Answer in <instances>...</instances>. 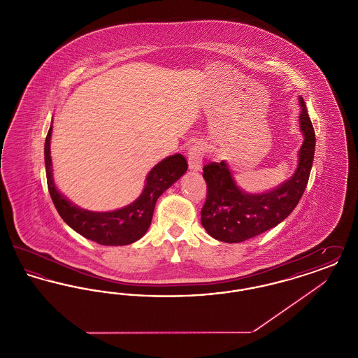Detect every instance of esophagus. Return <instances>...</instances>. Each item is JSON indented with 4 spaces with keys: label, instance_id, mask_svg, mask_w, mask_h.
I'll return each instance as SVG.
<instances>
[{
    "label": "esophagus",
    "instance_id": "1",
    "mask_svg": "<svg viewBox=\"0 0 358 358\" xmlns=\"http://www.w3.org/2000/svg\"><path fill=\"white\" fill-rule=\"evenodd\" d=\"M203 155H204V149L201 145H193L187 150V162H189V169L190 171H200L203 166Z\"/></svg>",
    "mask_w": 358,
    "mask_h": 358
}]
</instances>
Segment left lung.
<instances>
[{
    "mask_svg": "<svg viewBox=\"0 0 358 358\" xmlns=\"http://www.w3.org/2000/svg\"><path fill=\"white\" fill-rule=\"evenodd\" d=\"M301 130L305 136L299 150L295 174L273 190L262 194L241 192L227 164L209 162L203 168L206 199L201 209V224L212 236L225 243H240L276 227L295 209L308 182L315 150V133L299 98Z\"/></svg>",
    "mask_w": 358,
    "mask_h": 358,
    "instance_id": "8db88e82",
    "label": "left lung"
}]
</instances>
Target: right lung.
<instances>
[{"mask_svg": "<svg viewBox=\"0 0 358 358\" xmlns=\"http://www.w3.org/2000/svg\"><path fill=\"white\" fill-rule=\"evenodd\" d=\"M51 134L52 127L45 139L44 159L47 184L55 208L73 231L102 245H127L142 238L152 224L154 206L158 197L187 169V159L182 154L171 155L150 171L145 189L134 203L113 212H90L71 204L53 184L50 148Z\"/></svg>", "mask_w": 358, "mask_h": 358, "instance_id": "add662e5", "label": "right lung"}]
</instances>
